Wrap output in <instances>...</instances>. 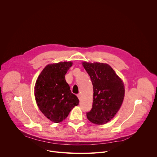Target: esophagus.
<instances>
[{
  "label": "esophagus",
  "instance_id": "obj_1",
  "mask_svg": "<svg viewBox=\"0 0 157 157\" xmlns=\"http://www.w3.org/2000/svg\"><path fill=\"white\" fill-rule=\"evenodd\" d=\"M77 96H78V98L79 99H81V94H78L77 95Z\"/></svg>",
  "mask_w": 157,
  "mask_h": 157
}]
</instances>
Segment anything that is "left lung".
<instances>
[{
	"label": "left lung",
	"mask_w": 157,
	"mask_h": 157,
	"mask_svg": "<svg viewBox=\"0 0 157 157\" xmlns=\"http://www.w3.org/2000/svg\"><path fill=\"white\" fill-rule=\"evenodd\" d=\"M93 86L91 110L86 113L87 119L98 125L105 124L113 119L119 110L124 98L122 81L114 70L101 63H82Z\"/></svg>",
	"instance_id": "left-lung-1"
}]
</instances>
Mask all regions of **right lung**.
I'll return each mask as SVG.
<instances>
[{
  "instance_id": "right-lung-1",
  "label": "right lung",
  "mask_w": 157,
  "mask_h": 157,
  "mask_svg": "<svg viewBox=\"0 0 157 157\" xmlns=\"http://www.w3.org/2000/svg\"><path fill=\"white\" fill-rule=\"evenodd\" d=\"M72 64V62L48 64L36 81V104L44 116L55 123L64 120L79 102L65 79V75Z\"/></svg>"
}]
</instances>
